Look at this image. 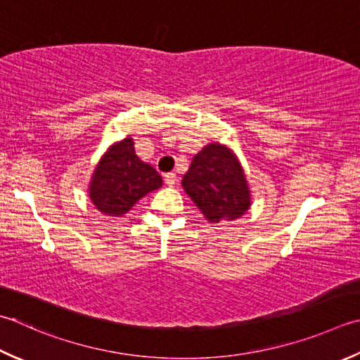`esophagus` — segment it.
I'll list each match as a JSON object with an SVG mask.
<instances>
[{
  "label": "esophagus",
  "instance_id": "1",
  "mask_svg": "<svg viewBox=\"0 0 360 360\" xmlns=\"http://www.w3.org/2000/svg\"><path fill=\"white\" fill-rule=\"evenodd\" d=\"M164 181L168 187H173L176 184V174L174 173H167L164 176Z\"/></svg>",
  "mask_w": 360,
  "mask_h": 360
}]
</instances>
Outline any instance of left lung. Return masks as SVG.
<instances>
[{"instance_id":"obj_1","label":"left lung","mask_w":360,"mask_h":360,"mask_svg":"<svg viewBox=\"0 0 360 360\" xmlns=\"http://www.w3.org/2000/svg\"><path fill=\"white\" fill-rule=\"evenodd\" d=\"M182 187L210 223L232 221L251 206L248 181L228 146L209 143L196 154Z\"/></svg>"}]
</instances>
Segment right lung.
<instances>
[{
  "label": "right lung",
  "instance_id": "right-lung-1",
  "mask_svg": "<svg viewBox=\"0 0 360 360\" xmlns=\"http://www.w3.org/2000/svg\"><path fill=\"white\" fill-rule=\"evenodd\" d=\"M162 186L160 174L140 160L131 137L112 145L98 162L89 186L94 206L109 217H122L146 193Z\"/></svg>",
  "mask_w": 360,
  "mask_h": 360
}]
</instances>
